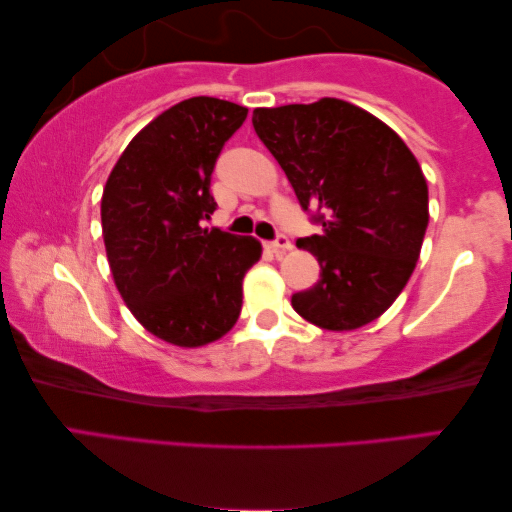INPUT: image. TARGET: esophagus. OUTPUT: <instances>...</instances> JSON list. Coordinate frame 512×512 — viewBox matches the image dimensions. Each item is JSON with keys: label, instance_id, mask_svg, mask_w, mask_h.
<instances>
[{"label": "esophagus", "instance_id": "esophagus-1", "mask_svg": "<svg viewBox=\"0 0 512 512\" xmlns=\"http://www.w3.org/2000/svg\"><path fill=\"white\" fill-rule=\"evenodd\" d=\"M270 247H272L274 251H279V254H283V251H290V249H292V242H290V238L286 236V233H279V236H276V238L270 242Z\"/></svg>", "mask_w": 512, "mask_h": 512}]
</instances>
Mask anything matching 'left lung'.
Here are the masks:
<instances>
[{
  "label": "left lung",
  "instance_id": "obj_1",
  "mask_svg": "<svg viewBox=\"0 0 512 512\" xmlns=\"http://www.w3.org/2000/svg\"><path fill=\"white\" fill-rule=\"evenodd\" d=\"M251 122L320 226L297 240L320 263V281L295 292L292 308L329 331L370 324L420 258L429 226L420 163L388 124L342 99L256 108Z\"/></svg>",
  "mask_w": 512,
  "mask_h": 512
}]
</instances>
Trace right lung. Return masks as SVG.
<instances>
[{
	"label": "right lung",
	"instance_id": "add662e5",
	"mask_svg": "<svg viewBox=\"0 0 512 512\" xmlns=\"http://www.w3.org/2000/svg\"><path fill=\"white\" fill-rule=\"evenodd\" d=\"M247 108L192 97L149 122L106 181L102 231L115 286L156 338L201 347L238 322L242 279L261 242L201 229L215 211L211 177Z\"/></svg>",
	"mask_w": 512,
	"mask_h": 512
}]
</instances>
